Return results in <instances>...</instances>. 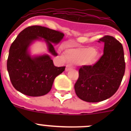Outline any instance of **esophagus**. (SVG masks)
Here are the masks:
<instances>
[{
	"label": "esophagus",
	"mask_w": 131,
	"mask_h": 131,
	"mask_svg": "<svg viewBox=\"0 0 131 131\" xmlns=\"http://www.w3.org/2000/svg\"><path fill=\"white\" fill-rule=\"evenodd\" d=\"M71 69H72V68H71L70 66H69V65H67L66 68V71L68 72V71H70V70H71Z\"/></svg>",
	"instance_id": "obj_1"
}]
</instances>
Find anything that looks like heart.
<instances>
[{
	"label": "heart",
	"instance_id": "heart-1",
	"mask_svg": "<svg viewBox=\"0 0 131 131\" xmlns=\"http://www.w3.org/2000/svg\"><path fill=\"white\" fill-rule=\"evenodd\" d=\"M66 57L69 62L80 63L84 66H92L98 60V54L93 47L68 48L65 52Z\"/></svg>",
	"mask_w": 131,
	"mask_h": 131
}]
</instances>
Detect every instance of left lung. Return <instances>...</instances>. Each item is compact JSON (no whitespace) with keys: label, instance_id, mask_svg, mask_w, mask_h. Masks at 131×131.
I'll return each instance as SVG.
<instances>
[{"label":"left lung","instance_id":"1","mask_svg":"<svg viewBox=\"0 0 131 131\" xmlns=\"http://www.w3.org/2000/svg\"><path fill=\"white\" fill-rule=\"evenodd\" d=\"M98 42L104 44L103 56L93 66L80 68L74 86L77 96L87 102H98L112 96L119 89L125 70L122 45L109 35Z\"/></svg>","mask_w":131,"mask_h":131}]
</instances>
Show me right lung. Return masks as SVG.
Segmentation results:
<instances>
[{"instance_id": "right-lung-1", "label": "right lung", "mask_w": 131, "mask_h": 131, "mask_svg": "<svg viewBox=\"0 0 131 131\" xmlns=\"http://www.w3.org/2000/svg\"><path fill=\"white\" fill-rule=\"evenodd\" d=\"M64 35L45 27L33 25L21 31L10 46L7 60V70L14 87L29 96L47 94L54 79L66 67L54 66L48 54L32 55L31 46L36 41L45 42L50 54L57 56L54 45H58Z\"/></svg>"}]
</instances>
